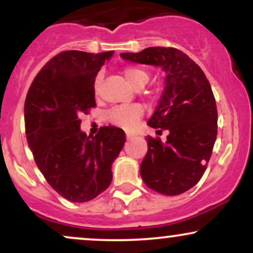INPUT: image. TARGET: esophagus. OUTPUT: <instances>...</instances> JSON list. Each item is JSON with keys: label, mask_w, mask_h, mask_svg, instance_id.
<instances>
[{"label": "esophagus", "mask_w": 253, "mask_h": 253, "mask_svg": "<svg viewBox=\"0 0 253 253\" xmlns=\"http://www.w3.org/2000/svg\"><path fill=\"white\" fill-rule=\"evenodd\" d=\"M133 136H134V135H133V134H130V133H126V138L128 139V140H129V139H132Z\"/></svg>", "instance_id": "1"}]
</instances>
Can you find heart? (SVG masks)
<instances>
[{
	"mask_svg": "<svg viewBox=\"0 0 253 253\" xmlns=\"http://www.w3.org/2000/svg\"><path fill=\"white\" fill-rule=\"evenodd\" d=\"M124 76L126 80L132 84L136 89L143 88L145 84L147 83L150 78V74L146 69L139 65H126L123 69ZM103 82V74L102 72H97L96 76L92 82V89H94L95 95H98L101 91V86ZM155 91L150 90V91L145 92V96L149 98L155 97ZM144 107L140 103H133L127 104V106H118L112 108L107 114V119L112 125L117 127H121L125 129H132L138 125L140 119L144 115Z\"/></svg>",
	"mask_w": 253,
	"mask_h": 253,
	"instance_id": "b5f03b06",
	"label": "heart"
}]
</instances>
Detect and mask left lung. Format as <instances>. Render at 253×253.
Listing matches in <instances>:
<instances>
[{
    "label": "left lung",
    "mask_w": 253,
    "mask_h": 253,
    "mask_svg": "<svg viewBox=\"0 0 253 253\" xmlns=\"http://www.w3.org/2000/svg\"><path fill=\"white\" fill-rule=\"evenodd\" d=\"M129 62L162 66L167 72L161 102L149 125L169 132L167 141L147 136L140 164L145 184L163 195H179L200 181L210 162L217 134V110L205 72L175 47H147L121 53Z\"/></svg>",
    "instance_id": "left-lung-1"
}]
</instances>
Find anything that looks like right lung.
<instances>
[{"label": "right lung", "mask_w": 253, "mask_h": 253, "mask_svg": "<svg viewBox=\"0 0 253 253\" xmlns=\"http://www.w3.org/2000/svg\"><path fill=\"white\" fill-rule=\"evenodd\" d=\"M113 51H63L38 72L25 101V128L37 167L48 184L71 202H86L112 182V163L126 141L123 129H80V115L96 107L92 82Z\"/></svg>", "instance_id": "right-lung-1"}]
</instances>
